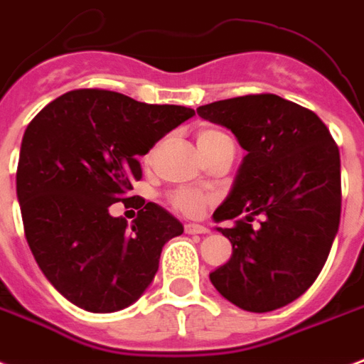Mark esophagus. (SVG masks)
Masks as SVG:
<instances>
[{
  "label": "esophagus",
  "instance_id": "obj_1",
  "mask_svg": "<svg viewBox=\"0 0 364 364\" xmlns=\"http://www.w3.org/2000/svg\"><path fill=\"white\" fill-rule=\"evenodd\" d=\"M185 231L191 233V235H195V233H208V228L206 225H200V223H187L185 225Z\"/></svg>",
  "mask_w": 364,
  "mask_h": 364
}]
</instances>
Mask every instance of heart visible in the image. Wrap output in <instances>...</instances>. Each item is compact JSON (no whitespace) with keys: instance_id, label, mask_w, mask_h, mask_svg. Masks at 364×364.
Wrapping results in <instances>:
<instances>
[{"instance_id":"1","label":"heart","mask_w":364,"mask_h":364,"mask_svg":"<svg viewBox=\"0 0 364 364\" xmlns=\"http://www.w3.org/2000/svg\"><path fill=\"white\" fill-rule=\"evenodd\" d=\"M228 139H230V136L225 133H222V131H218V129H204V131L198 133V146H212V144H216V142L220 141H228ZM212 200H214V196L212 195H208V193H204V191L200 189H191V187H183V189L173 191V193L169 195V204H171L179 214L189 218L200 216Z\"/></svg>"}]
</instances>
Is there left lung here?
I'll return each mask as SVG.
<instances>
[{"label":"left lung","instance_id":"obj_1","mask_svg":"<svg viewBox=\"0 0 364 364\" xmlns=\"http://www.w3.org/2000/svg\"><path fill=\"white\" fill-rule=\"evenodd\" d=\"M231 129L247 150L214 220L233 255L210 274L230 303L249 312L289 305L318 278L340 228V150L318 115L276 94H247L196 107ZM263 218L258 228L250 221Z\"/></svg>","mask_w":364,"mask_h":364}]
</instances>
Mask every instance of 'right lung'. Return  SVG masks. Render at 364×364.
Instances as JSON below:
<instances>
[{
    "label": "right lung",
    "instance_id": "right-lung-1",
    "mask_svg": "<svg viewBox=\"0 0 364 364\" xmlns=\"http://www.w3.org/2000/svg\"><path fill=\"white\" fill-rule=\"evenodd\" d=\"M193 115L185 106L79 88L28 123L17 168L24 237L40 270L73 305L121 311L154 279L161 247L183 225L129 191L142 177L139 156ZM127 200L145 206L131 228L109 214L112 203Z\"/></svg>",
    "mask_w": 364,
    "mask_h": 364
}]
</instances>
